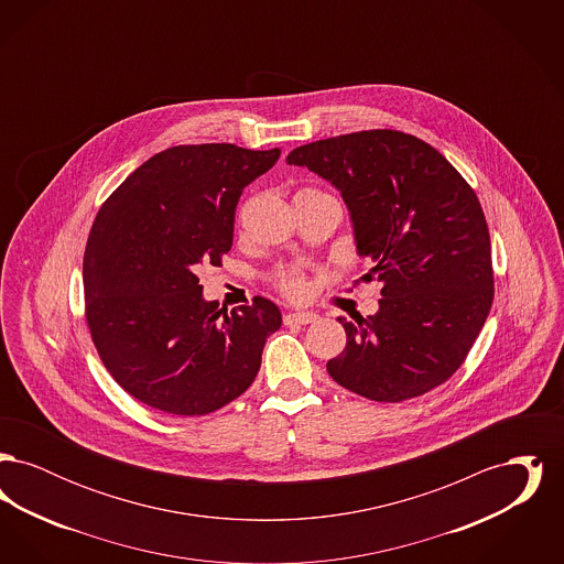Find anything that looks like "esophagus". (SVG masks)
Instances as JSON below:
<instances>
[{"instance_id": "esophagus-1", "label": "esophagus", "mask_w": 564, "mask_h": 564, "mask_svg": "<svg viewBox=\"0 0 564 564\" xmlns=\"http://www.w3.org/2000/svg\"><path fill=\"white\" fill-rule=\"evenodd\" d=\"M283 322L288 323V325H292V323L306 325V323L317 322V315H315V313H288V315L283 317Z\"/></svg>"}]
</instances>
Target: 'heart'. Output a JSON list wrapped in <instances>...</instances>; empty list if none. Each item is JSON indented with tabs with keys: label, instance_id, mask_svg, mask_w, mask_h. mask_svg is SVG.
Returning a JSON list of instances; mask_svg holds the SVG:
<instances>
[{
	"label": "heart",
	"instance_id": "1",
	"mask_svg": "<svg viewBox=\"0 0 564 564\" xmlns=\"http://www.w3.org/2000/svg\"><path fill=\"white\" fill-rule=\"evenodd\" d=\"M270 283L279 294L290 300H304L311 292V281L306 270L297 264H279L270 272Z\"/></svg>",
	"mask_w": 564,
	"mask_h": 564
}]
</instances>
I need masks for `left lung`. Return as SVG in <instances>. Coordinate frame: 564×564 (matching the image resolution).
Listing matches in <instances>:
<instances>
[{
	"instance_id": "1",
	"label": "left lung",
	"mask_w": 564,
	"mask_h": 564,
	"mask_svg": "<svg viewBox=\"0 0 564 564\" xmlns=\"http://www.w3.org/2000/svg\"><path fill=\"white\" fill-rule=\"evenodd\" d=\"M288 164L340 189L380 308L340 323L329 376L375 402L419 398L446 382L474 347L495 295L490 235L471 186L414 134L375 129L300 145Z\"/></svg>"
}]
</instances>
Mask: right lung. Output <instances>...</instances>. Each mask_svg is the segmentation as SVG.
I'll return each mask as SVG.
<instances>
[{
  "mask_svg": "<svg viewBox=\"0 0 564 564\" xmlns=\"http://www.w3.org/2000/svg\"><path fill=\"white\" fill-rule=\"evenodd\" d=\"M281 150L235 143L159 152L101 205L84 251V315L113 380L134 400L203 416L237 400L281 327L274 302L256 295L226 313L203 300L196 270L232 249L242 189Z\"/></svg>",
  "mask_w": 564,
  "mask_h": 564,
  "instance_id": "1",
  "label": "right lung"
}]
</instances>
